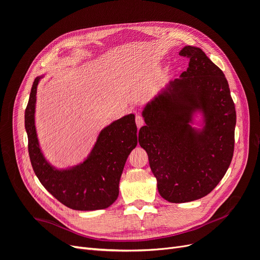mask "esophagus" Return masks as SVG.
<instances>
[{
	"label": "esophagus",
	"mask_w": 260,
	"mask_h": 260,
	"mask_svg": "<svg viewBox=\"0 0 260 260\" xmlns=\"http://www.w3.org/2000/svg\"><path fill=\"white\" fill-rule=\"evenodd\" d=\"M136 122H137V127L140 129L141 127H142V125L144 124V118L141 116V115H137L136 116Z\"/></svg>",
	"instance_id": "esophagus-1"
}]
</instances>
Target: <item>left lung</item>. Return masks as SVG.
I'll return each instance as SVG.
<instances>
[{
  "mask_svg": "<svg viewBox=\"0 0 260 260\" xmlns=\"http://www.w3.org/2000/svg\"><path fill=\"white\" fill-rule=\"evenodd\" d=\"M179 55L190 58L187 69L146 105L139 131L158 192L170 203L202 199L217 186L232 160L237 123L222 70L200 48ZM198 109L206 116L202 132L188 124Z\"/></svg>",
  "mask_w": 260,
  "mask_h": 260,
  "instance_id": "obj_1",
  "label": "left lung"
}]
</instances>
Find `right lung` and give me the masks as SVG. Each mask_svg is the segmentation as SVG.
<instances>
[{
    "instance_id": "right-lung-1",
    "label": "right lung",
    "mask_w": 260,
    "mask_h": 260,
    "mask_svg": "<svg viewBox=\"0 0 260 260\" xmlns=\"http://www.w3.org/2000/svg\"><path fill=\"white\" fill-rule=\"evenodd\" d=\"M37 77L25 111L28 152L41 184L55 199L75 210H96L111 206L119 194V181L129 154L138 144L135 115H128L102 130L88 159L69 170H56L45 160L35 127Z\"/></svg>"
}]
</instances>
